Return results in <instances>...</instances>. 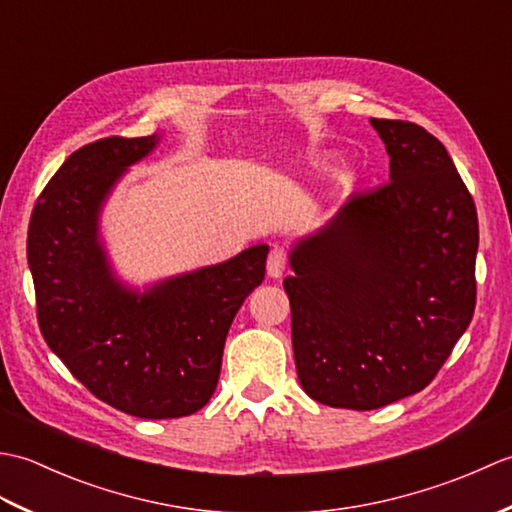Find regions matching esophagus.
Segmentation results:
<instances>
[{
    "label": "esophagus",
    "mask_w": 512,
    "mask_h": 512,
    "mask_svg": "<svg viewBox=\"0 0 512 512\" xmlns=\"http://www.w3.org/2000/svg\"><path fill=\"white\" fill-rule=\"evenodd\" d=\"M284 270H286V253L279 246H275L268 255L266 273L270 279H279L281 275H284Z\"/></svg>",
    "instance_id": "1"
}]
</instances>
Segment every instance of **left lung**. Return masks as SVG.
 Listing matches in <instances>:
<instances>
[{"mask_svg": "<svg viewBox=\"0 0 512 512\" xmlns=\"http://www.w3.org/2000/svg\"><path fill=\"white\" fill-rule=\"evenodd\" d=\"M389 182L347 200L290 248L284 288L303 391L369 411L418 394L475 310L477 211L427 129L372 118Z\"/></svg>", "mask_w": 512, "mask_h": 512, "instance_id": "8db88e82", "label": "left lung"}]
</instances>
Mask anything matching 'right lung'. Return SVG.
I'll list each match as a JSON object with an SVG mask.
<instances>
[{
	"instance_id": "1",
	"label": "right lung",
	"mask_w": 512,
	"mask_h": 512,
	"mask_svg": "<svg viewBox=\"0 0 512 512\" xmlns=\"http://www.w3.org/2000/svg\"><path fill=\"white\" fill-rule=\"evenodd\" d=\"M158 143V134L112 136L74 151L28 226L43 339L96 398L147 420L191 416L209 402L228 328L264 281L268 257L257 244L143 290L116 275L101 237L103 206Z\"/></svg>"
}]
</instances>
